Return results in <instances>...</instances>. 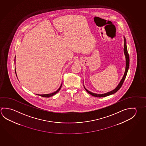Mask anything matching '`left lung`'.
<instances>
[{"label":"left lung","mask_w":146,"mask_h":146,"mask_svg":"<svg viewBox=\"0 0 146 146\" xmlns=\"http://www.w3.org/2000/svg\"><path fill=\"white\" fill-rule=\"evenodd\" d=\"M123 52H124V54L125 55V71L124 73V75L123 76L122 79H121L119 83L117 85V86L115 88V89L114 90H113L112 91H111L110 92H107V93H104V94H96V93H93V92H90L89 90L85 88V87L84 85V89L86 90V91H87L88 93H89L91 95L95 97H106V96H107L113 94H114L115 93L117 92V91H118L119 89H120L121 87L122 86L123 82L125 80V77L127 76V74L128 73V69H129V61H130V59H129V55L128 54V50H127V42H126V40H125V37L124 36V48H123ZM84 82V81H83Z\"/></svg>","instance_id":"obj_1"}]
</instances>
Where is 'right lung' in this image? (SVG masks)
<instances>
[{
	"label": "right lung",
	"instance_id": "right-lung-1",
	"mask_svg": "<svg viewBox=\"0 0 146 146\" xmlns=\"http://www.w3.org/2000/svg\"><path fill=\"white\" fill-rule=\"evenodd\" d=\"M15 73L16 75V76H17V74H16V69L15 68ZM62 84H61V86H60V87H59V88H58V89L57 90V91H56L55 92H53V93H50V94H36V95H39V96H42V97H51V96H53V95H54L55 94H56L57 93H58V92H59V90H60V89H61V88H62Z\"/></svg>",
	"mask_w": 146,
	"mask_h": 146
}]
</instances>
